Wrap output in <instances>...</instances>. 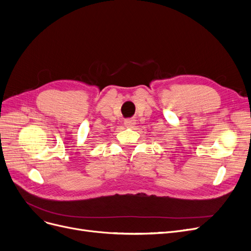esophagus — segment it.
Here are the masks:
<instances>
[{
    "mask_svg": "<svg viewBox=\"0 0 251 251\" xmlns=\"http://www.w3.org/2000/svg\"><path fill=\"white\" fill-rule=\"evenodd\" d=\"M124 124L127 128H132L135 125V120L134 119H126L124 121Z\"/></svg>",
    "mask_w": 251,
    "mask_h": 251,
    "instance_id": "1",
    "label": "esophagus"
}]
</instances>
